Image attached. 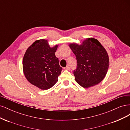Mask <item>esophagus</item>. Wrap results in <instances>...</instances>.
<instances>
[{"mask_svg":"<svg viewBox=\"0 0 130 130\" xmlns=\"http://www.w3.org/2000/svg\"><path fill=\"white\" fill-rule=\"evenodd\" d=\"M64 69H65V70H69L70 69V67L69 66H67V67H66L65 68H64Z\"/></svg>","mask_w":130,"mask_h":130,"instance_id":"obj_1","label":"esophagus"}]
</instances>
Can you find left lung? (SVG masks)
Returning a JSON list of instances; mask_svg holds the SVG:
<instances>
[{
  "label": "left lung",
  "instance_id": "1",
  "mask_svg": "<svg viewBox=\"0 0 130 130\" xmlns=\"http://www.w3.org/2000/svg\"><path fill=\"white\" fill-rule=\"evenodd\" d=\"M77 60L74 70L75 80L82 87L88 88L103 80L107 73L109 58L105 49L96 39L89 38L82 45H69Z\"/></svg>",
  "mask_w": 130,
  "mask_h": 130
}]
</instances>
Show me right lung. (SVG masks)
<instances>
[{"instance_id": "1", "label": "right lung", "mask_w": 130, "mask_h": 130, "mask_svg": "<svg viewBox=\"0 0 130 130\" xmlns=\"http://www.w3.org/2000/svg\"><path fill=\"white\" fill-rule=\"evenodd\" d=\"M57 45L51 48L48 41H35L25 53L23 72L30 83L43 90L52 87L58 81L62 68L55 56Z\"/></svg>"}]
</instances>
